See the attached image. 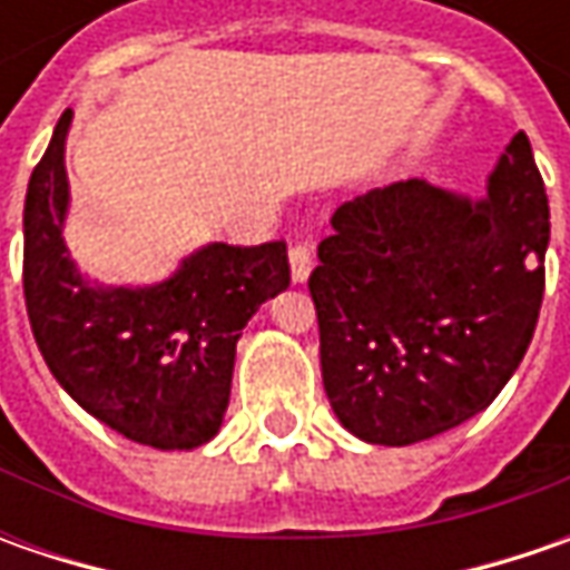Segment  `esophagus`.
Here are the masks:
<instances>
[{
  "mask_svg": "<svg viewBox=\"0 0 570 570\" xmlns=\"http://www.w3.org/2000/svg\"><path fill=\"white\" fill-rule=\"evenodd\" d=\"M288 259H292V278L295 282H307L311 266H314V244L311 240H297L292 253H288Z\"/></svg>",
  "mask_w": 570,
  "mask_h": 570,
  "instance_id": "1",
  "label": "esophagus"
}]
</instances>
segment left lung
<instances>
[{
    "label": "left lung",
    "mask_w": 570,
    "mask_h": 570,
    "mask_svg": "<svg viewBox=\"0 0 570 570\" xmlns=\"http://www.w3.org/2000/svg\"><path fill=\"white\" fill-rule=\"evenodd\" d=\"M546 247L549 199L523 132L485 199L403 180L336 208L307 288L342 425L405 448L489 409L533 340Z\"/></svg>",
    "instance_id": "8db88e82"
}]
</instances>
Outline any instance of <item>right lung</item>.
<instances>
[{
	"label": "right lung",
	"mask_w": 570,
	"mask_h": 570,
	"mask_svg": "<svg viewBox=\"0 0 570 570\" xmlns=\"http://www.w3.org/2000/svg\"><path fill=\"white\" fill-rule=\"evenodd\" d=\"M53 129L24 196V304L59 386L117 434L158 450L212 441L230 400L240 330L288 288L285 240L208 244L151 288H95L62 244L66 132Z\"/></svg>",
	"instance_id": "1"
}]
</instances>
